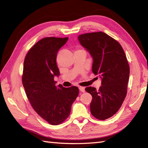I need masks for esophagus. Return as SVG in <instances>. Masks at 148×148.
<instances>
[{
    "instance_id": "obj_1",
    "label": "esophagus",
    "mask_w": 148,
    "mask_h": 148,
    "mask_svg": "<svg viewBox=\"0 0 148 148\" xmlns=\"http://www.w3.org/2000/svg\"><path fill=\"white\" fill-rule=\"evenodd\" d=\"M79 89L80 90V92H85V89H84V87L79 86Z\"/></svg>"
}]
</instances>
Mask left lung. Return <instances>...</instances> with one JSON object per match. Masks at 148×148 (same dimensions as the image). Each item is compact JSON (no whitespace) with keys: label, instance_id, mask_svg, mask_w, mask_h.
<instances>
[{"label":"left lung","instance_id":"8db88e82","mask_svg":"<svg viewBox=\"0 0 148 148\" xmlns=\"http://www.w3.org/2000/svg\"><path fill=\"white\" fill-rule=\"evenodd\" d=\"M78 40L93 58L92 72L99 75L102 85L86 87L92 96V114L100 120L111 118L121 108L127 95L129 79V64L121 46L102 32L81 34Z\"/></svg>","mask_w":148,"mask_h":148}]
</instances>
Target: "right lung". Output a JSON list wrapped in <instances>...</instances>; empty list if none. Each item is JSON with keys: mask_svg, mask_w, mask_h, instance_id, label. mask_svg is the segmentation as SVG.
Returning <instances> with one entry per match:
<instances>
[{"mask_svg": "<svg viewBox=\"0 0 148 148\" xmlns=\"http://www.w3.org/2000/svg\"><path fill=\"white\" fill-rule=\"evenodd\" d=\"M68 39L43 38L30 49L24 60L22 83L27 98L37 114L53 125L68 118L79 94L77 87L56 86L54 81V77L60 75L57 53Z\"/></svg>", "mask_w": 148, "mask_h": 148, "instance_id": "1", "label": "right lung"}]
</instances>
